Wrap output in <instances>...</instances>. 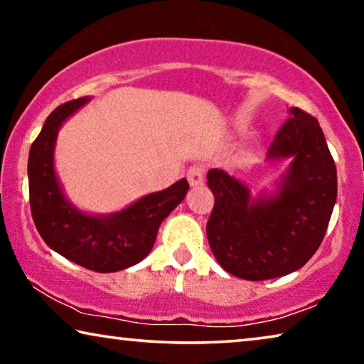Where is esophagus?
<instances>
[{
  "instance_id": "34e87169",
  "label": "esophagus",
  "mask_w": 364,
  "mask_h": 364,
  "mask_svg": "<svg viewBox=\"0 0 364 364\" xmlns=\"http://www.w3.org/2000/svg\"><path fill=\"white\" fill-rule=\"evenodd\" d=\"M204 175H205V168L203 165H193L191 168L188 170V181L191 186H199L204 181Z\"/></svg>"
}]
</instances>
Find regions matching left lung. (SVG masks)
<instances>
[{"instance_id": "left-lung-1", "label": "left lung", "mask_w": 364, "mask_h": 364, "mask_svg": "<svg viewBox=\"0 0 364 364\" xmlns=\"http://www.w3.org/2000/svg\"><path fill=\"white\" fill-rule=\"evenodd\" d=\"M269 157L293 161L280 193L259 203L228 173H207L215 198L205 227L210 250L227 272L252 282L303 267L324 240L337 199V168L324 132L301 108L290 109Z\"/></svg>"}]
</instances>
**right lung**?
<instances>
[{
	"instance_id": "1",
	"label": "right lung",
	"mask_w": 364,
	"mask_h": 364,
	"mask_svg": "<svg viewBox=\"0 0 364 364\" xmlns=\"http://www.w3.org/2000/svg\"><path fill=\"white\" fill-rule=\"evenodd\" d=\"M87 100L82 97L55 108L32 142L27 165L31 212L51 250L94 272H117L151 252L160 223L184 199L189 183L176 181L108 217L84 215L74 209L55 176L53 149L63 121Z\"/></svg>"
}]
</instances>
